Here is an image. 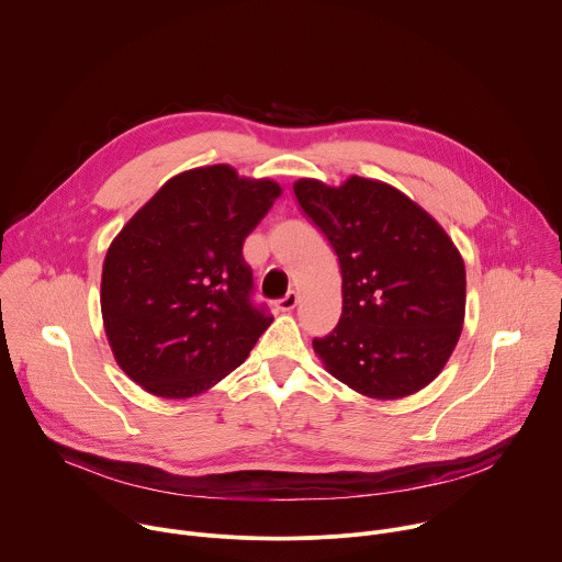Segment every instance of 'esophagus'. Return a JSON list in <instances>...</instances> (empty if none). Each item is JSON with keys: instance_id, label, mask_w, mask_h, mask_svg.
Segmentation results:
<instances>
[{"instance_id": "1", "label": "esophagus", "mask_w": 562, "mask_h": 562, "mask_svg": "<svg viewBox=\"0 0 562 562\" xmlns=\"http://www.w3.org/2000/svg\"><path fill=\"white\" fill-rule=\"evenodd\" d=\"M297 302H300V295L295 291H289L282 300L276 302V308L278 311H293L297 306Z\"/></svg>"}]
</instances>
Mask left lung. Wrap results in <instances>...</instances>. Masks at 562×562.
Wrapping results in <instances>:
<instances>
[{
  "label": "left lung",
  "instance_id": "obj_1",
  "mask_svg": "<svg viewBox=\"0 0 562 562\" xmlns=\"http://www.w3.org/2000/svg\"><path fill=\"white\" fill-rule=\"evenodd\" d=\"M340 260L342 315L315 353L334 378L380 400L427 386L464 319V262L442 226L397 189L367 178L293 184Z\"/></svg>",
  "mask_w": 562,
  "mask_h": 562
}]
</instances>
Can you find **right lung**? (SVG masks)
<instances>
[{"mask_svg":"<svg viewBox=\"0 0 562 562\" xmlns=\"http://www.w3.org/2000/svg\"><path fill=\"white\" fill-rule=\"evenodd\" d=\"M282 189L226 165L159 189L104 260L102 317L124 373L159 397H191L243 364L273 323L254 302L245 237Z\"/></svg>","mask_w":562,"mask_h":562,"instance_id":"add662e5","label":"right lung"}]
</instances>
